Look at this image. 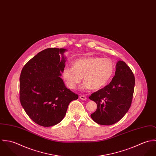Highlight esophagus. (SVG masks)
Masks as SVG:
<instances>
[{
    "label": "esophagus",
    "mask_w": 156,
    "mask_h": 156,
    "mask_svg": "<svg viewBox=\"0 0 156 156\" xmlns=\"http://www.w3.org/2000/svg\"><path fill=\"white\" fill-rule=\"evenodd\" d=\"M80 99H81V100H83V101H86L87 99V98L84 95H80Z\"/></svg>",
    "instance_id": "1"
}]
</instances>
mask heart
<instances>
[{
  "label": "heart",
  "instance_id": "obj_1",
  "mask_svg": "<svg viewBox=\"0 0 156 156\" xmlns=\"http://www.w3.org/2000/svg\"><path fill=\"white\" fill-rule=\"evenodd\" d=\"M114 72V64L111 59L88 57L76 60L73 67H65L62 75L66 86L70 89L76 88L84 77V88L99 90L107 84Z\"/></svg>",
  "mask_w": 156,
  "mask_h": 156
}]
</instances>
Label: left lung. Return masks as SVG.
<instances>
[{"mask_svg":"<svg viewBox=\"0 0 156 156\" xmlns=\"http://www.w3.org/2000/svg\"><path fill=\"white\" fill-rule=\"evenodd\" d=\"M135 84L132 70L124 62L119 60L111 82L89 97L97 104L96 111L91 114L93 120L107 126L120 120L131 106Z\"/></svg>","mask_w":156,"mask_h":156,"instance_id":"8db88e82","label":"left lung"}]
</instances>
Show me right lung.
Returning <instances> with one entry per match:
<instances>
[{
  "label": "right lung",
  "instance_id": "obj_1",
  "mask_svg": "<svg viewBox=\"0 0 156 156\" xmlns=\"http://www.w3.org/2000/svg\"><path fill=\"white\" fill-rule=\"evenodd\" d=\"M64 48H47L23 68L20 77V101L36 124L50 127L65 117L70 102L78 95L65 86L61 72L65 67ZM62 55V57L59 55Z\"/></svg>",
  "mask_w": 156,
  "mask_h": 156
}]
</instances>
